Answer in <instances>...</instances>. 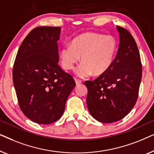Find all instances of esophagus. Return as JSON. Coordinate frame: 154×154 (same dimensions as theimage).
<instances>
[{
    "mask_svg": "<svg viewBox=\"0 0 154 154\" xmlns=\"http://www.w3.org/2000/svg\"><path fill=\"white\" fill-rule=\"evenodd\" d=\"M75 84H76L77 85H80V84H81V83H82V81H81V80L75 79Z\"/></svg>",
    "mask_w": 154,
    "mask_h": 154,
    "instance_id": "obj_1",
    "label": "esophagus"
}]
</instances>
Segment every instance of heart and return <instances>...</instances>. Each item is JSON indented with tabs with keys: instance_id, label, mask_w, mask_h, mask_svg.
I'll list each match as a JSON object with an SVG mask.
<instances>
[{
	"instance_id": "heart-1",
	"label": "heart",
	"mask_w": 154,
	"mask_h": 154,
	"mask_svg": "<svg viewBox=\"0 0 154 154\" xmlns=\"http://www.w3.org/2000/svg\"><path fill=\"white\" fill-rule=\"evenodd\" d=\"M118 52L114 37L95 32H86L75 37L71 45L64 46L60 51L62 66L72 70L81 57L82 64L76 71L80 78L92 75L100 76L111 68Z\"/></svg>"
}]
</instances>
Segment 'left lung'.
I'll use <instances>...</instances> for the list:
<instances>
[{
    "label": "left lung",
    "mask_w": 154,
    "mask_h": 154,
    "mask_svg": "<svg viewBox=\"0 0 154 154\" xmlns=\"http://www.w3.org/2000/svg\"><path fill=\"white\" fill-rule=\"evenodd\" d=\"M116 27L120 43L113 65L104 74L85 82L88 110L94 119L104 123L120 121L130 112L137 100L142 80L136 42L127 29Z\"/></svg>",
    "instance_id": "obj_1"
}]
</instances>
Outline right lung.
Segmentation results:
<instances>
[{
  "instance_id": "obj_1",
  "label": "right lung",
  "mask_w": 154,
  "mask_h": 154,
  "mask_svg": "<svg viewBox=\"0 0 154 154\" xmlns=\"http://www.w3.org/2000/svg\"><path fill=\"white\" fill-rule=\"evenodd\" d=\"M60 27L39 26L21 44L12 79L21 110L35 123L50 124L60 119L74 79L59 66Z\"/></svg>"
}]
</instances>
